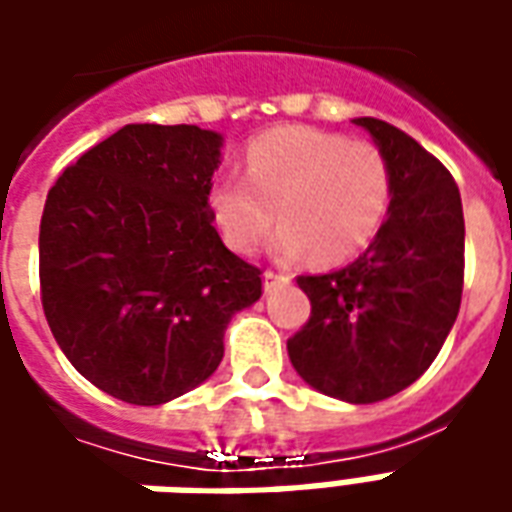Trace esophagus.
Masks as SVG:
<instances>
[{"mask_svg": "<svg viewBox=\"0 0 512 512\" xmlns=\"http://www.w3.org/2000/svg\"><path fill=\"white\" fill-rule=\"evenodd\" d=\"M288 282V274H277V271H266V274H263V290H266V293L277 290L279 285H288Z\"/></svg>", "mask_w": 512, "mask_h": 512, "instance_id": "1", "label": "esophagus"}]
</instances>
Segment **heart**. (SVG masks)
Returning a JSON list of instances; mask_svg holds the SVG:
<instances>
[{
	"mask_svg": "<svg viewBox=\"0 0 512 512\" xmlns=\"http://www.w3.org/2000/svg\"><path fill=\"white\" fill-rule=\"evenodd\" d=\"M389 200L392 172L376 145L285 126L257 136L244 178L216 180L208 205L224 244L241 255L255 252L279 213L285 224L271 244L274 255L293 260L312 249L321 263H343L376 238Z\"/></svg>",
	"mask_w": 512,
	"mask_h": 512,
	"instance_id": "heart-1",
	"label": "heart"
}]
</instances>
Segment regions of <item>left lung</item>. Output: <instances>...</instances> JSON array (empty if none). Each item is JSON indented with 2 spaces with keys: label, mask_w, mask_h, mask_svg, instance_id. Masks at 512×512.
<instances>
[{
  "label": "left lung",
  "mask_w": 512,
  "mask_h": 512,
  "mask_svg": "<svg viewBox=\"0 0 512 512\" xmlns=\"http://www.w3.org/2000/svg\"><path fill=\"white\" fill-rule=\"evenodd\" d=\"M389 161L392 200L354 263L299 277L310 321L288 340L296 373L345 403H376L417 381L461 310L463 205L425 147L376 117H356Z\"/></svg>",
  "instance_id": "left-lung-1"
}]
</instances>
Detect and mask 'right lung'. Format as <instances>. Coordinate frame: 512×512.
<instances>
[{"label": "right lung", "instance_id": "right-lung-1", "mask_svg": "<svg viewBox=\"0 0 512 512\" xmlns=\"http://www.w3.org/2000/svg\"><path fill=\"white\" fill-rule=\"evenodd\" d=\"M224 136L131 123L51 186L40 296L54 340L106 395L161 406L216 373L224 329L260 293L208 205Z\"/></svg>", "mask_w": 512, "mask_h": 512}]
</instances>
